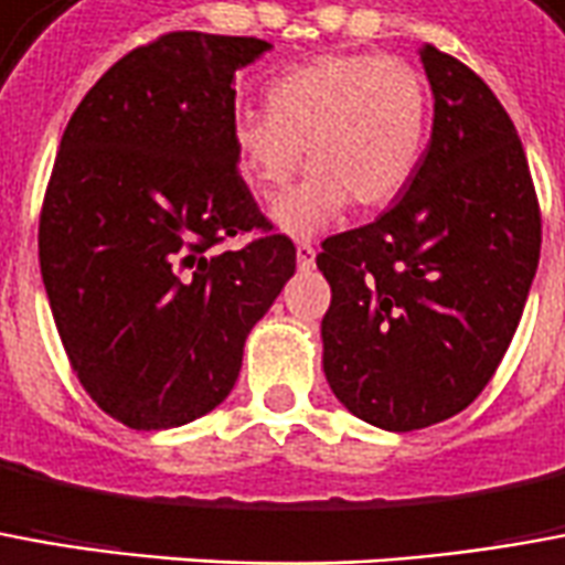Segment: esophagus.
Here are the masks:
<instances>
[{
  "label": "esophagus",
  "mask_w": 565,
  "mask_h": 565,
  "mask_svg": "<svg viewBox=\"0 0 565 565\" xmlns=\"http://www.w3.org/2000/svg\"><path fill=\"white\" fill-rule=\"evenodd\" d=\"M296 266H299V269H311V266H315V247H311V244H296Z\"/></svg>",
  "instance_id": "esophagus-1"
}]
</instances>
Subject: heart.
I'll return each mask as SVG.
<instances>
[{"label": "heart", "instance_id": "heart-1", "mask_svg": "<svg viewBox=\"0 0 565 565\" xmlns=\"http://www.w3.org/2000/svg\"><path fill=\"white\" fill-rule=\"evenodd\" d=\"M269 113L232 118V149L244 183L275 199L271 220L287 235L327 228L349 201L358 211L392 204L419 171L428 140V85L416 66L382 54H327L269 85Z\"/></svg>", "mask_w": 565, "mask_h": 565}]
</instances>
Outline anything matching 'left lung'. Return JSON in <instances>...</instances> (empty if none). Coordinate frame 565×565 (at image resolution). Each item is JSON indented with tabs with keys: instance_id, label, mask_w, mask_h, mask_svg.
<instances>
[{
	"instance_id": "obj_1",
	"label": "left lung",
	"mask_w": 565,
	"mask_h": 565,
	"mask_svg": "<svg viewBox=\"0 0 565 565\" xmlns=\"http://www.w3.org/2000/svg\"><path fill=\"white\" fill-rule=\"evenodd\" d=\"M431 143L385 214L321 244L333 290L323 376L385 431L461 413L514 339L542 250V214L514 121L483 78L434 45Z\"/></svg>"
}]
</instances>
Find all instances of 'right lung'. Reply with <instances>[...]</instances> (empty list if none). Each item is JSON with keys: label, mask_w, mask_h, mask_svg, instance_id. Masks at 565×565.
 Segmentation results:
<instances>
[{"label": "right lung", "mask_w": 565, "mask_h": 565, "mask_svg": "<svg viewBox=\"0 0 565 565\" xmlns=\"http://www.w3.org/2000/svg\"><path fill=\"white\" fill-rule=\"evenodd\" d=\"M254 35L168 33L106 70L63 131L39 220V266L90 401L161 431L220 406L244 339L296 271L232 149L235 73ZM242 252H214L242 231Z\"/></svg>", "instance_id": "right-lung-1"}]
</instances>
